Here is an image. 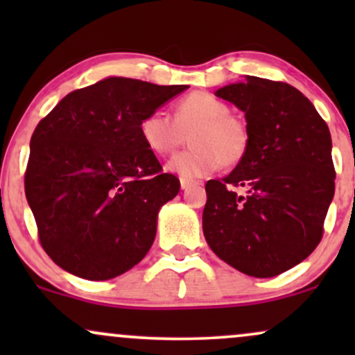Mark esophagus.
<instances>
[{
    "mask_svg": "<svg viewBox=\"0 0 355 355\" xmlns=\"http://www.w3.org/2000/svg\"><path fill=\"white\" fill-rule=\"evenodd\" d=\"M193 180H187V178H180V187H182V190H187V189H190L191 185H193Z\"/></svg>",
    "mask_w": 355,
    "mask_h": 355,
    "instance_id": "obj_1",
    "label": "esophagus"
}]
</instances>
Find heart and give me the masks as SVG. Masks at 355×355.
I'll return each mask as SVG.
<instances>
[{"instance_id": "obj_1", "label": "heart", "mask_w": 355, "mask_h": 355, "mask_svg": "<svg viewBox=\"0 0 355 355\" xmlns=\"http://www.w3.org/2000/svg\"><path fill=\"white\" fill-rule=\"evenodd\" d=\"M230 107L217 96L193 92L177 101L173 118L164 110L146 113L140 121V135L155 155H170L185 141L187 150L177 153L166 168L180 178L193 180L217 172L225 165H237L245 158L250 144L247 125L230 115Z\"/></svg>"}]
</instances>
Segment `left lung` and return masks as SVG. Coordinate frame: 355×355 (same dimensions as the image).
<instances>
[{"instance_id":"1","label":"left lung","mask_w":355,"mask_h":355,"mask_svg":"<svg viewBox=\"0 0 355 355\" xmlns=\"http://www.w3.org/2000/svg\"><path fill=\"white\" fill-rule=\"evenodd\" d=\"M245 113L248 152L205 185L203 235L223 262L267 279L315 250L336 190L329 126L284 81L245 76L215 92Z\"/></svg>"}]
</instances>
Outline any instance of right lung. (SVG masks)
<instances>
[{"mask_svg": "<svg viewBox=\"0 0 355 355\" xmlns=\"http://www.w3.org/2000/svg\"><path fill=\"white\" fill-rule=\"evenodd\" d=\"M189 87L112 76L68 93L35 128L24 193L56 266L108 280L152 247L160 207L180 182L140 135L146 113Z\"/></svg>", "mask_w": 355, "mask_h": 355, "instance_id": "1", "label": "right lung"}]
</instances>
